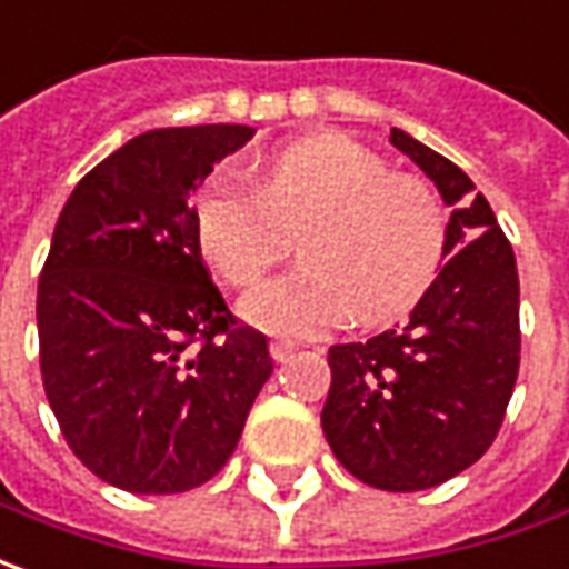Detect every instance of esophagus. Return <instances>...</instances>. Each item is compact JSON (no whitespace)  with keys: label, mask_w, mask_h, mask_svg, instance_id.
<instances>
[{"label":"esophagus","mask_w":569,"mask_h":569,"mask_svg":"<svg viewBox=\"0 0 569 569\" xmlns=\"http://www.w3.org/2000/svg\"><path fill=\"white\" fill-rule=\"evenodd\" d=\"M292 352H296V343H289V340H270V356H273V362H286Z\"/></svg>","instance_id":"obj_1"}]
</instances>
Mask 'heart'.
Wrapping results in <instances>:
<instances>
[{
    "instance_id": "b5f03b06",
    "label": "heart",
    "mask_w": 569,
    "mask_h": 569,
    "mask_svg": "<svg viewBox=\"0 0 569 569\" xmlns=\"http://www.w3.org/2000/svg\"><path fill=\"white\" fill-rule=\"evenodd\" d=\"M194 236L210 267L251 286L299 232L302 264L254 286L248 323L311 337L346 318L387 321L438 277L450 217L425 179L393 172L381 153L343 134H318L270 153L254 186L217 172L198 188Z\"/></svg>"
}]
</instances>
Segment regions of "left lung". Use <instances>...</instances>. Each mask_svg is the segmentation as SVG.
Wrapping results in <instances>:
<instances>
[{
	"mask_svg": "<svg viewBox=\"0 0 569 569\" xmlns=\"http://www.w3.org/2000/svg\"><path fill=\"white\" fill-rule=\"evenodd\" d=\"M453 207L447 261L409 321L327 352L323 438L381 491H421L469 469L495 443L519 371L513 248L472 179L406 131H390Z\"/></svg>",
	"mask_w": 569,
	"mask_h": 569,
	"instance_id": "left-lung-1",
	"label": "left lung"
}]
</instances>
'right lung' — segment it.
Returning a JSON list of instances; mask_svg holds the SVG:
<instances>
[{
	"label": "right lung",
	"mask_w": 569,
	"mask_h": 569,
	"mask_svg": "<svg viewBox=\"0 0 569 569\" xmlns=\"http://www.w3.org/2000/svg\"><path fill=\"white\" fill-rule=\"evenodd\" d=\"M254 128H153L59 213L37 286L40 375L71 453L131 495L213 479L273 371L201 261L188 194Z\"/></svg>",
	"instance_id": "add662e5"
}]
</instances>
